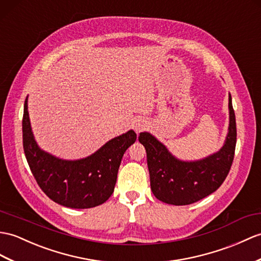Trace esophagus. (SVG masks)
<instances>
[{
  "label": "esophagus",
  "mask_w": 261,
  "mask_h": 261,
  "mask_svg": "<svg viewBox=\"0 0 261 261\" xmlns=\"http://www.w3.org/2000/svg\"><path fill=\"white\" fill-rule=\"evenodd\" d=\"M132 126H133V129H135V131L137 133H139V132H141V131H143V130L148 128L149 122L145 119L139 118V119H136L135 121H133Z\"/></svg>",
  "instance_id": "1"
}]
</instances>
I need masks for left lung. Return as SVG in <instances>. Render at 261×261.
<instances>
[{"mask_svg":"<svg viewBox=\"0 0 261 261\" xmlns=\"http://www.w3.org/2000/svg\"><path fill=\"white\" fill-rule=\"evenodd\" d=\"M229 126L219 151L199 160H181L150 132H141L139 141L147 151L152 193L160 201L186 205L215 192L229 173L237 142L236 117L229 93Z\"/></svg>","mask_w":261,"mask_h":261,"instance_id":"left-lung-1","label":"left lung"}]
</instances>
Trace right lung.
<instances>
[{
    "instance_id": "add662e5",
    "label": "right lung",
    "mask_w": 261,
    "mask_h": 261,
    "mask_svg": "<svg viewBox=\"0 0 261 261\" xmlns=\"http://www.w3.org/2000/svg\"><path fill=\"white\" fill-rule=\"evenodd\" d=\"M22 131L24 153L42 191L54 202L73 209L93 208L111 197L122 156L137 140V133L129 130L109 140L86 158H58L42 150L35 141L28 96L24 102Z\"/></svg>"
}]
</instances>
